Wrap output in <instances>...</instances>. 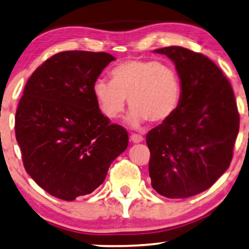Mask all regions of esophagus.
<instances>
[{
  "mask_svg": "<svg viewBox=\"0 0 249 249\" xmlns=\"http://www.w3.org/2000/svg\"><path fill=\"white\" fill-rule=\"evenodd\" d=\"M129 139H131V142H133V143H140L144 140L143 136L140 134H132L131 136H129Z\"/></svg>",
  "mask_w": 249,
  "mask_h": 249,
  "instance_id": "obj_1",
  "label": "esophagus"
}]
</instances>
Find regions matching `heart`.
Masks as SVG:
<instances>
[{"instance_id":"1","label":"heart","mask_w":249,"mask_h":249,"mask_svg":"<svg viewBox=\"0 0 249 249\" xmlns=\"http://www.w3.org/2000/svg\"><path fill=\"white\" fill-rule=\"evenodd\" d=\"M112 81L98 79L92 91L99 108L110 120L123 114L126 99L133 107L129 123H160L171 116L180 101V83L172 68L161 62L131 59L115 67Z\"/></svg>"}]
</instances>
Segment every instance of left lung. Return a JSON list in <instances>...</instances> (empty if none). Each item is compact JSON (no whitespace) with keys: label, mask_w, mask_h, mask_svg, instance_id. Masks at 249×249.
Returning a JSON list of instances; mask_svg holds the SVG:
<instances>
[{"label":"left lung","mask_w":249,"mask_h":249,"mask_svg":"<svg viewBox=\"0 0 249 249\" xmlns=\"http://www.w3.org/2000/svg\"><path fill=\"white\" fill-rule=\"evenodd\" d=\"M154 53L176 65L181 97L171 116L146 135L151 184L166 198H188L229 168L239 113L231 83L206 55L177 46Z\"/></svg>","instance_id":"left-lung-1"}]
</instances>
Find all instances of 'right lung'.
Listing matches in <instances>:
<instances>
[{
    "label": "right lung",
    "mask_w": 249,
    "mask_h": 249,
    "mask_svg": "<svg viewBox=\"0 0 249 249\" xmlns=\"http://www.w3.org/2000/svg\"><path fill=\"white\" fill-rule=\"evenodd\" d=\"M112 54L64 51L47 59L25 84L16 137L25 171L48 194L72 201L91 194L126 150L123 126L104 116L92 87Z\"/></svg>",
    "instance_id": "obj_1"
}]
</instances>
